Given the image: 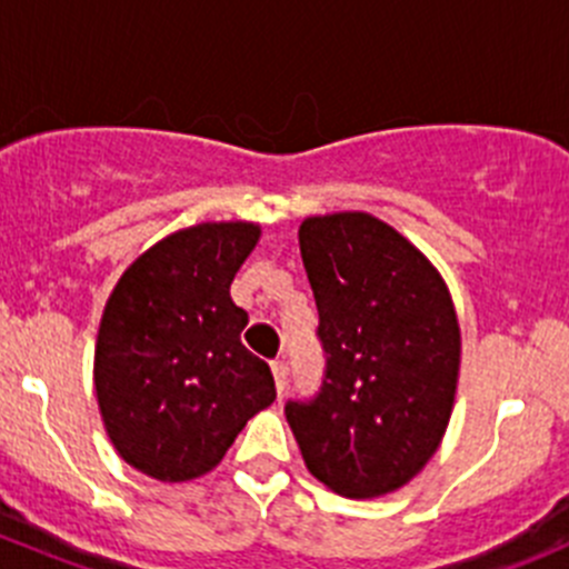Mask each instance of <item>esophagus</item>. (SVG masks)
Returning <instances> with one entry per match:
<instances>
[{
  "label": "esophagus",
  "mask_w": 569,
  "mask_h": 569,
  "mask_svg": "<svg viewBox=\"0 0 569 569\" xmlns=\"http://www.w3.org/2000/svg\"><path fill=\"white\" fill-rule=\"evenodd\" d=\"M272 376H274V387H278V396H283L286 392V362L283 359H274Z\"/></svg>",
  "instance_id": "esophagus-1"
}]
</instances>
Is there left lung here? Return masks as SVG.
Instances as JSON below:
<instances>
[{"label":"left lung","mask_w":569,"mask_h":569,"mask_svg":"<svg viewBox=\"0 0 569 569\" xmlns=\"http://www.w3.org/2000/svg\"><path fill=\"white\" fill-rule=\"evenodd\" d=\"M326 379L286 421L311 475L353 500L398 491L438 452L455 407L460 326L449 286L387 221L345 210L300 224Z\"/></svg>","instance_id":"1"}]
</instances>
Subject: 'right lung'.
<instances>
[{"label": "right lung", "instance_id": "obj_1", "mask_svg": "<svg viewBox=\"0 0 569 569\" xmlns=\"http://www.w3.org/2000/svg\"><path fill=\"white\" fill-rule=\"evenodd\" d=\"M252 221H204L153 243L120 274L94 342V392L117 455L142 475H207L274 401L272 370L241 345L230 283Z\"/></svg>", "mask_w": 569, "mask_h": 569}]
</instances>
